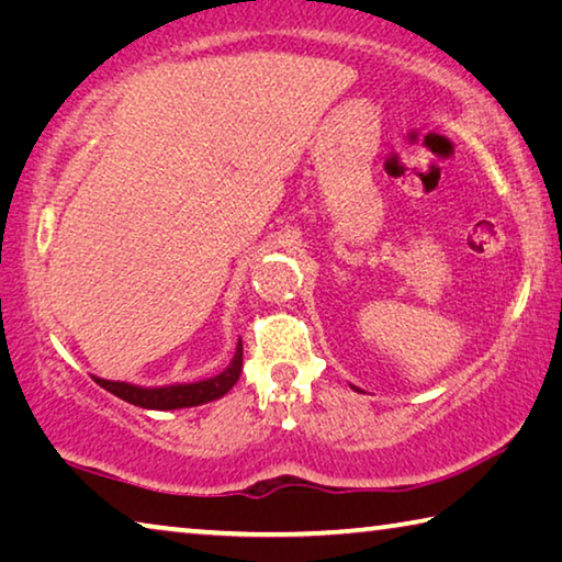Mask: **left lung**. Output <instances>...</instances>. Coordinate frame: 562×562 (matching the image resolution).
I'll return each instance as SVG.
<instances>
[{"label":"left lung","instance_id":"8db88e82","mask_svg":"<svg viewBox=\"0 0 562 562\" xmlns=\"http://www.w3.org/2000/svg\"><path fill=\"white\" fill-rule=\"evenodd\" d=\"M355 389H357V386H355ZM357 392H359V389H357Z\"/></svg>","mask_w":562,"mask_h":562}]
</instances>
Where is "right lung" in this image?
Segmentation results:
<instances>
[{"label":"right lung","instance_id":"right-lung-1","mask_svg":"<svg viewBox=\"0 0 562 562\" xmlns=\"http://www.w3.org/2000/svg\"><path fill=\"white\" fill-rule=\"evenodd\" d=\"M240 372H243V341H237L235 357L231 359V364H227L221 374H215L211 379H201V382L138 386L128 382H111V379H101V376H93V382L133 406L156 408V412H170V408L201 406L225 396L235 386L237 379H240Z\"/></svg>","mask_w":562,"mask_h":562}]
</instances>
